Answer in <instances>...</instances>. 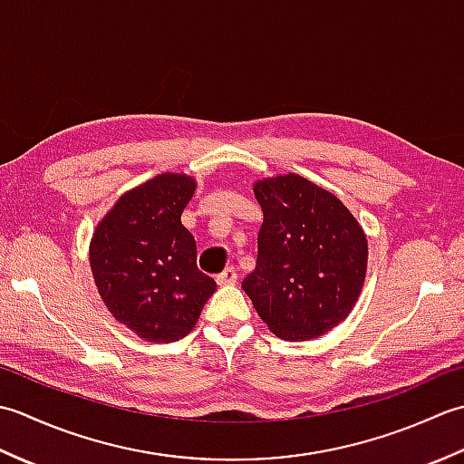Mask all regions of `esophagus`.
Instances as JSON below:
<instances>
[{"label":"esophagus","mask_w":464,"mask_h":464,"mask_svg":"<svg viewBox=\"0 0 464 464\" xmlns=\"http://www.w3.org/2000/svg\"><path fill=\"white\" fill-rule=\"evenodd\" d=\"M235 281H237V271H235V267H227L217 275V283L219 285H233Z\"/></svg>","instance_id":"34e87169"}]
</instances>
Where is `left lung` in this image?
<instances>
[{
    "label": "left lung",
    "instance_id": "left-lung-1",
    "mask_svg": "<svg viewBox=\"0 0 464 464\" xmlns=\"http://www.w3.org/2000/svg\"><path fill=\"white\" fill-rule=\"evenodd\" d=\"M257 265L241 287L281 339L307 341L347 317L367 273V237L337 197L295 173L255 183Z\"/></svg>",
    "mask_w": 464,
    "mask_h": 464
}]
</instances>
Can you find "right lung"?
I'll return each mask as SVG.
<instances>
[{
    "instance_id": "1",
    "label": "right lung",
    "mask_w": 464,
    "mask_h": 464,
    "mask_svg": "<svg viewBox=\"0 0 464 464\" xmlns=\"http://www.w3.org/2000/svg\"><path fill=\"white\" fill-rule=\"evenodd\" d=\"M193 193L191 177L161 173L125 193L93 233L97 289L113 317L141 339H183L217 289L197 267L195 237L181 223Z\"/></svg>"
}]
</instances>
